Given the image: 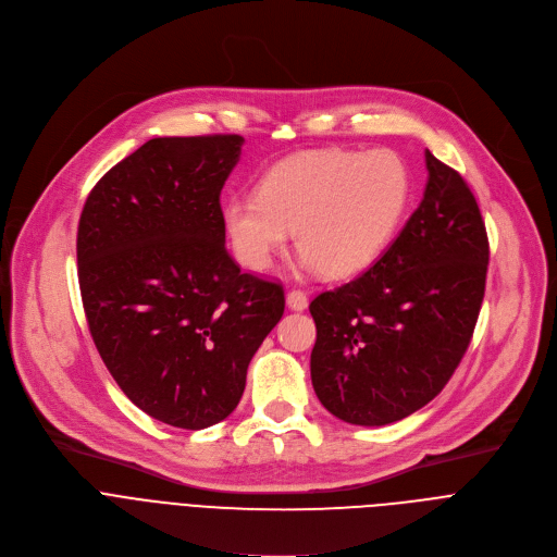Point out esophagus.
Returning a JSON list of instances; mask_svg holds the SVG:
<instances>
[{"mask_svg":"<svg viewBox=\"0 0 557 557\" xmlns=\"http://www.w3.org/2000/svg\"><path fill=\"white\" fill-rule=\"evenodd\" d=\"M286 306L290 310H304L308 306V295L299 288H293V290L286 293Z\"/></svg>","mask_w":557,"mask_h":557,"instance_id":"obj_1","label":"esophagus"}]
</instances>
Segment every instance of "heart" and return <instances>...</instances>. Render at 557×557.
<instances>
[{
	"label": "heart",
	"mask_w": 557,
	"mask_h": 557,
	"mask_svg": "<svg viewBox=\"0 0 557 557\" xmlns=\"http://www.w3.org/2000/svg\"><path fill=\"white\" fill-rule=\"evenodd\" d=\"M410 198V174L394 151H304L271 168L258 194L224 205L231 249L245 269L271 267L297 231L304 264L326 277L368 269L392 240Z\"/></svg>",
	"instance_id": "obj_1"
}]
</instances>
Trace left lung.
<instances>
[{
	"label": "left lung",
	"instance_id": "8db88e82",
	"mask_svg": "<svg viewBox=\"0 0 557 557\" xmlns=\"http://www.w3.org/2000/svg\"><path fill=\"white\" fill-rule=\"evenodd\" d=\"M421 205L352 282L317 295L310 376L352 425H387L428 406L458 368L485 297L490 240L462 176L428 149Z\"/></svg>",
	"mask_w": 557,
	"mask_h": 557
}]
</instances>
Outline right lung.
<instances>
[{
  "instance_id": "right-lung-1",
  "label": "right lung",
  "mask_w": 557,
  "mask_h": 557,
  "mask_svg": "<svg viewBox=\"0 0 557 557\" xmlns=\"http://www.w3.org/2000/svg\"><path fill=\"white\" fill-rule=\"evenodd\" d=\"M243 143L151 138L95 185L78 220L95 346L136 408L183 430L235 410L256 350L284 314L282 284L243 273L224 247L220 191Z\"/></svg>"
}]
</instances>
